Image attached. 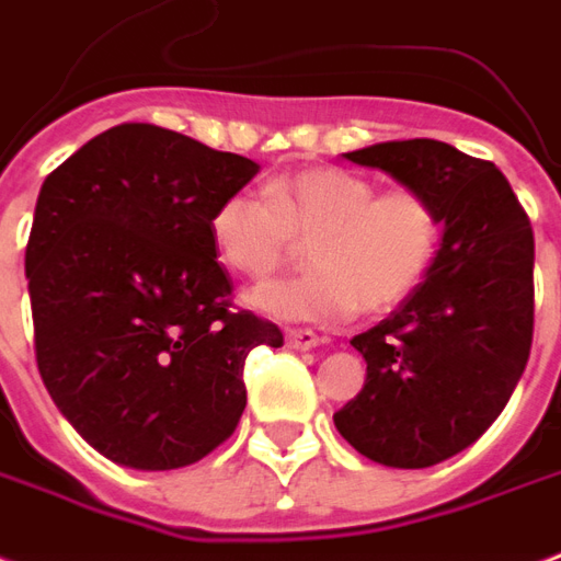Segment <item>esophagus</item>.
Here are the masks:
<instances>
[{
	"label": "esophagus",
	"mask_w": 561,
	"mask_h": 561,
	"mask_svg": "<svg viewBox=\"0 0 561 561\" xmlns=\"http://www.w3.org/2000/svg\"><path fill=\"white\" fill-rule=\"evenodd\" d=\"M285 342H288V347H294V351H312V347L321 344V335H314L312 330H288V333H285Z\"/></svg>",
	"instance_id": "esophagus-1"
}]
</instances>
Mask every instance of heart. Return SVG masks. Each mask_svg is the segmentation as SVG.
I'll list each match as a JSON object with an SVG mask.
<instances>
[{
  "label": "heart",
  "mask_w": 561,
  "mask_h": 561,
  "mask_svg": "<svg viewBox=\"0 0 561 561\" xmlns=\"http://www.w3.org/2000/svg\"><path fill=\"white\" fill-rule=\"evenodd\" d=\"M217 259L247 279H264L309 247L312 273L249 291V306L276 321L344 323L359 309L404 306L437 261L443 219L416 186H380L339 165H312L238 190L207 222Z\"/></svg>",
  "instance_id": "1"
}]
</instances>
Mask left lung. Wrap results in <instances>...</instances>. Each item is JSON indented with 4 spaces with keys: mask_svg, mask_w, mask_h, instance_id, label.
Returning a JSON list of instances; mask_svg holds the SVG:
<instances>
[{
    "mask_svg": "<svg viewBox=\"0 0 561 561\" xmlns=\"http://www.w3.org/2000/svg\"><path fill=\"white\" fill-rule=\"evenodd\" d=\"M437 205L443 243L428 279L351 339L363 392L333 416L359 455L422 470L463 451L508 404L533 347L535 238L505 175L437 139L344 153Z\"/></svg>",
    "mask_w": 561,
    "mask_h": 561,
    "instance_id": "left-lung-1",
    "label": "left lung"
}]
</instances>
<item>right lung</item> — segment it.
I'll list each match as a JSON object with an SVG mask.
<instances>
[{
  "mask_svg": "<svg viewBox=\"0 0 561 561\" xmlns=\"http://www.w3.org/2000/svg\"><path fill=\"white\" fill-rule=\"evenodd\" d=\"M259 163L184 133L118 124L49 172L26 279L49 398L91 449L178 470L226 443L247 408L252 347L276 323L231 309L210 214Z\"/></svg>",
  "mask_w": 561,
  "mask_h": 561,
  "instance_id": "right-lung-1",
  "label": "right lung"
}]
</instances>
